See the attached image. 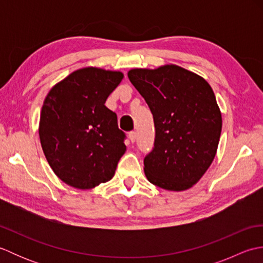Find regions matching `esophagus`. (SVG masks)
<instances>
[{"instance_id": "1", "label": "esophagus", "mask_w": 263, "mask_h": 263, "mask_svg": "<svg viewBox=\"0 0 263 263\" xmlns=\"http://www.w3.org/2000/svg\"><path fill=\"white\" fill-rule=\"evenodd\" d=\"M128 138H130V140H131L132 143H135L136 140H137V133L135 131L130 132V133H128Z\"/></svg>"}]
</instances>
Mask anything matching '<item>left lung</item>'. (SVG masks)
<instances>
[{
    "label": "left lung",
    "mask_w": 263,
    "mask_h": 263,
    "mask_svg": "<svg viewBox=\"0 0 263 263\" xmlns=\"http://www.w3.org/2000/svg\"><path fill=\"white\" fill-rule=\"evenodd\" d=\"M131 83L154 115L153 152L144 158L147 180L168 191L198 183L214 160L221 133V111L202 77L175 64L131 69Z\"/></svg>",
    "instance_id": "obj_1"
}]
</instances>
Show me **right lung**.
Masks as SVG:
<instances>
[{"label":"right lung","instance_id":"add662e5","mask_svg":"<svg viewBox=\"0 0 263 263\" xmlns=\"http://www.w3.org/2000/svg\"><path fill=\"white\" fill-rule=\"evenodd\" d=\"M124 74L95 66L76 70L58 82L44 100L39 139L61 181L89 190L110 181L124 155V133L106 99Z\"/></svg>","mask_w":263,"mask_h":263}]
</instances>
